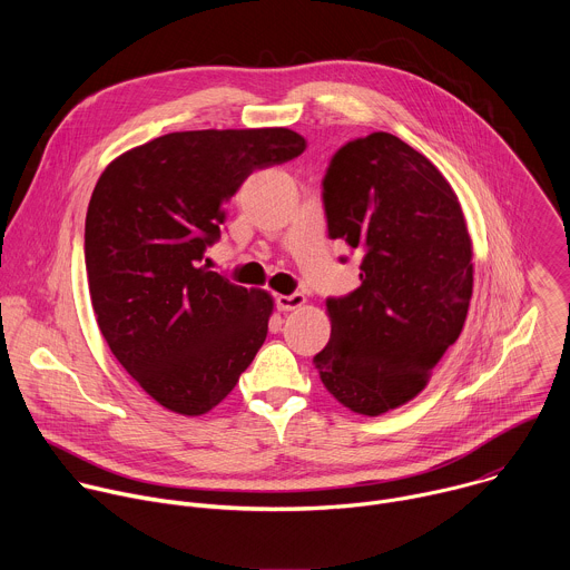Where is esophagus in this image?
<instances>
[{"label":"esophagus","instance_id":"esophagus-1","mask_svg":"<svg viewBox=\"0 0 570 570\" xmlns=\"http://www.w3.org/2000/svg\"><path fill=\"white\" fill-rule=\"evenodd\" d=\"M275 304H277V308L279 311H295V308H299L302 304H304V295L302 293H291V295H277L275 297Z\"/></svg>","mask_w":570,"mask_h":570}]
</instances>
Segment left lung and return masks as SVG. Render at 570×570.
<instances>
[{
	"label": "left lung",
	"mask_w": 570,
	"mask_h": 570,
	"mask_svg": "<svg viewBox=\"0 0 570 570\" xmlns=\"http://www.w3.org/2000/svg\"><path fill=\"white\" fill-rule=\"evenodd\" d=\"M322 207L330 238L361 257V286L327 297L332 338L315 367L343 405L374 417L420 394L458 341L473 288L471 238L444 176L390 132L334 153Z\"/></svg>",
	"instance_id": "1"
}]
</instances>
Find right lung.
<instances>
[{
  "label": "right lung",
  "mask_w": 570,
  "mask_h": 570,
  "mask_svg": "<svg viewBox=\"0 0 570 570\" xmlns=\"http://www.w3.org/2000/svg\"><path fill=\"white\" fill-rule=\"evenodd\" d=\"M304 148L288 128L169 132L101 174L86 216L92 306L115 358L165 409L212 411L262 350L271 295L209 271L205 253L246 178Z\"/></svg>",
  "instance_id": "right-lung-1"
}]
</instances>
